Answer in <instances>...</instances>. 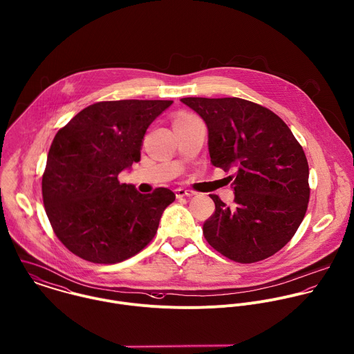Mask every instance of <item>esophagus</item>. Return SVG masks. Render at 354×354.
<instances>
[{
    "mask_svg": "<svg viewBox=\"0 0 354 354\" xmlns=\"http://www.w3.org/2000/svg\"><path fill=\"white\" fill-rule=\"evenodd\" d=\"M175 194H176V198H183V197H193L196 193L186 189H176Z\"/></svg>",
    "mask_w": 354,
    "mask_h": 354,
    "instance_id": "esophagus-1",
    "label": "esophagus"
}]
</instances>
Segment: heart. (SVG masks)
I'll return each mask as SVG.
<instances>
[{
  "mask_svg": "<svg viewBox=\"0 0 354 354\" xmlns=\"http://www.w3.org/2000/svg\"><path fill=\"white\" fill-rule=\"evenodd\" d=\"M194 116H190V115H182V116H178L176 118V120H175V123H179V122H185V120H189V119H193ZM174 123V124H175Z\"/></svg>",
  "mask_w": 354,
  "mask_h": 354,
  "instance_id": "heart-1",
  "label": "heart"
}]
</instances>
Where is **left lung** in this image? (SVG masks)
Here are the masks:
<instances>
[{"label":"left lung","mask_w":354,"mask_h":354,"mask_svg":"<svg viewBox=\"0 0 354 354\" xmlns=\"http://www.w3.org/2000/svg\"><path fill=\"white\" fill-rule=\"evenodd\" d=\"M208 127L211 162L234 169L227 207L211 194L214 213L203 231L214 250L250 264L279 252L298 230L309 203V167L302 146L272 111L248 100H180Z\"/></svg>","instance_id":"left-lung-1"}]
</instances>
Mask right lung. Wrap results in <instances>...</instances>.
Returning a JSON list of instances; mask_svg holds the SVG:
<instances>
[{
	"label": "right lung",
	"instance_id": "1",
	"mask_svg": "<svg viewBox=\"0 0 354 354\" xmlns=\"http://www.w3.org/2000/svg\"><path fill=\"white\" fill-rule=\"evenodd\" d=\"M172 102H95L57 131L42 176V197L56 236L77 257L120 263L154 238L175 194L165 187L141 194L118 175L141 160L147 127Z\"/></svg>",
	"mask_w": 354,
	"mask_h": 354
}]
</instances>
